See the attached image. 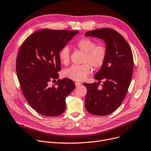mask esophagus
<instances>
[{
    "instance_id": "esophagus-1",
    "label": "esophagus",
    "mask_w": 151,
    "mask_h": 151,
    "mask_svg": "<svg viewBox=\"0 0 151 151\" xmlns=\"http://www.w3.org/2000/svg\"><path fill=\"white\" fill-rule=\"evenodd\" d=\"M81 84H82V83H80V82H75V85H76V86H79V85H80Z\"/></svg>"
}]
</instances>
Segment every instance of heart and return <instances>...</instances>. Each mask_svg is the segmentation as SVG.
<instances>
[{
  "instance_id": "heart-1",
  "label": "heart",
  "mask_w": 151,
  "mask_h": 151,
  "mask_svg": "<svg viewBox=\"0 0 151 151\" xmlns=\"http://www.w3.org/2000/svg\"><path fill=\"white\" fill-rule=\"evenodd\" d=\"M76 47L85 53L81 65H73L63 71L64 77L74 81L83 80L91 72V67L94 69L101 68L105 64L108 50L106 46L103 43L96 44L95 40L88 37L78 40L75 44ZM71 52L68 46H65L59 52L60 62L68 65L70 62Z\"/></svg>"
}]
</instances>
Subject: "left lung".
I'll return each mask as SVG.
<instances>
[{
  "mask_svg": "<svg viewBox=\"0 0 151 151\" xmlns=\"http://www.w3.org/2000/svg\"><path fill=\"white\" fill-rule=\"evenodd\" d=\"M85 36L103 40L108 50L105 64L94 76L99 82L83 83L87 88L85 108L93 115H108L121 105L130 85L134 69L132 50L121 34L111 28L89 31ZM101 79L104 82L99 89Z\"/></svg>",
  "mask_w": 151,
  "mask_h": 151,
  "instance_id": "1",
  "label": "left lung"
}]
</instances>
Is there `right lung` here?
Listing matches in <instances>:
<instances>
[{"label":"right lung","instance_id":"obj_1","mask_svg":"<svg viewBox=\"0 0 151 151\" xmlns=\"http://www.w3.org/2000/svg\"><path fill=\"white\" fill-rule=\"evenodd\" d=\"M78 31L43 29L28 36L21 45L16 59V73L22 94L29 105L44 116L64 112L66 97L76 88L73 81L57 80L61 70L60 50Z\"/></svg>","mask_w":151,"mask_h":151}]
</instances>
